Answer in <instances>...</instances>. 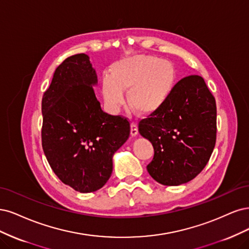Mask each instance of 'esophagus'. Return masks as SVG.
<instances>
[{
  "label": "esophagus",
  "instance_id": "1",
  "mask_svg": "<svg viewBox=\"0 0 249 249\" xmlns=\"http://www.w3.org/2000/svg\"><path fill=\"white\" fill-rule=\"evenodd\" d=\"M130 133L132 136H136L139 133V128H138V125H136V123L132 122L130 124Z\"/></svg>",
  "mask_w": 249,
  "mask_h": 249
}]
</instances>
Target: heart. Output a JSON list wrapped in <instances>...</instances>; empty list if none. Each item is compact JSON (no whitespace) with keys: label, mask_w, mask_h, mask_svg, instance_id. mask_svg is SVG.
Here are the masks:
<instances>
[{"label":"heart","mask_w":249,"mask_h":249,"mask_svg":"<svg viewBox=\"0 0 249 249\" xmlns=\"http://www.w3.org/2000/svg\"><path fill=\"white\" fill-rule=\"evenodd\" d=\"M110 75L101 77L104 102L111 111L128 103L142 115H151L161 108L177 82V70L171 62L153 55H134L121 59L110 66Z\"/></svg>","instance_id":"1"}]
</instances>
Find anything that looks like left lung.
<instances>
[{"mask_svg":"<svg viewBox=\"0 0 249 249\" xmlns=\"http://www.w3.org/2000/svg\"><path fill=\"white\" fill-rule=\"evenodd\" d=\"M154 148L150 176L166 186L195 179L209 161L216 142V102L202 76L176 84L164 106L139 124Z\"/></svg>","mask_w":249,"mask_h":249,"instance_id":"obj_1","label":"left lung"}]
</instances>
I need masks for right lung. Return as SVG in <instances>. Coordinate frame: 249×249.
<instances>
[{
  "instance_id": "add662e5",
  "label": "right lung",
  "mask_w": 249,
  "mask_h": 249,
  "mask_svg": "<svg viewBox=\"0 0 249 249\" xmlns=\"http://www.w3.org/2000/svg\"><path fill=\"white\" fill-rule=\"evenodd\" d=\"M98 79L89 55L77 53L55 69L42 98V148L52 170L82 194L104 186L113 157L129 138L125 118L101 109L93 87Z\"/></svg>"
}]
</instances>
